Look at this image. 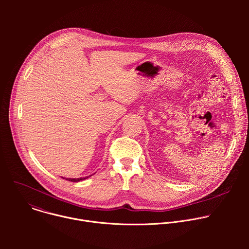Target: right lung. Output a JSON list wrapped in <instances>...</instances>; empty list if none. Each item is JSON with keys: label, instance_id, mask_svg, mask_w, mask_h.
Returning <instances> with one entry per match:
<instances>
[{"label": "right lung", "instance_id": "obj_1", "mask_svg": "<svg viewBox=\"0 0 249 249\" xmlns=\"http://www.w3.org/2000/svg\"><path fill=\"white\" fill-rule=\"evenodd\" d=\"M91 175H93V174H91ZM91 175H89V176H91ZM89 176L80 177V178H65V177H62V178H64V179H66V180H69V181H72V182H79V181H81V180H85V179L89 178Z\"/></svg>", "mask_w": 249, "mask_h": 249}]
</instances>
